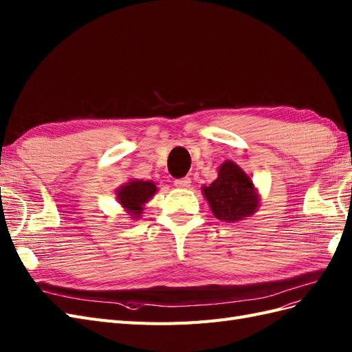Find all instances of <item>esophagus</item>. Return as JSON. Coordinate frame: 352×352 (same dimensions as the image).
I'll return each instance as SVG.
<instances>
[{
    "mask_svg": "<svg viewBox=\"0 0 352 352\" xmlns=\"http://www.w3.org/2000/svg\"><path fill=\"white\" fill-rule=\"evenodd\" d=\"M189 185H191V179L189 177H180L175 180L176 188H189Z\"/></svg>",
    "mask_w": 352,
    "mask_h": 352,
    "instance_id": "34e87169",
    "label": "esophagus"
}]
</instances>
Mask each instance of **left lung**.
<instances>
[{
	"label": "left lung",
	"mask_w": 352,
	"mask_h": 352,
	"mask_svg": "<svg viewBox=\"0 0 352 352\" xmlns=\"http://www.w3.org/2000/svg\"><path fill=\"white\" fill-rule=\"evenodd\" d=\"M203 194L214 217L225 222L243 221L259 207V195L253 180L231 160H226L219 167L216 180L203 186Z\"/></svg>",
	"instance_id": "8db88e82"
}]
</instances>
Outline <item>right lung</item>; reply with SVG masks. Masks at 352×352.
<instances>
[{
	"instance_id": "1",
	"label": "right lung",
	"mask_w": 352,
	"mask_h": 352,
	"mask_svg": "<svg viewBox=\"0 0 352 352\" xmlns=\"http://www.w3.org/2000/svg\"><path fill=\"white\" fill-rule=\"evenodd\" d=\"M157 192V186L151 180L131 179L126 185H121L117 189L118 203L126 208L127 213L133 216V219H139L144 206L153 198Z\"/></svg>"
}]
</instances>
